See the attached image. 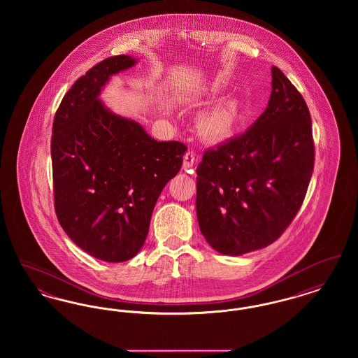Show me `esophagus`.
Returning a JSON list of instances; mask_svg holds the SVG:
<instances>
[{
  "label": "esophagus",
  "instance_id": "1",
  "mask_svg": "<svg viewBox=\"0 0 358 358\" xmlns=\"http://www.w3.org/2000/svg\"><path fill=\"white\" fill-rule=\"evenodd\" d=\"M196 162V154L193 153L192 150H187L185 155H184V164H182V168L187 171L190 169Z\"/></svg>",
  "mask_w": 358,
  "mask_h": 358
}]
</instances>
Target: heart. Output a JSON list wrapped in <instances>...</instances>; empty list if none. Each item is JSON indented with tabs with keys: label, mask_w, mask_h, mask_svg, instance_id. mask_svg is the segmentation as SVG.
Segmentation results:
<instances>
[{
	"label": "heart",
	"mask_w": 358,
	"mask_h": 358,
	"mask_svg": "<svg viewBox=\"0 0 358 358\" xmlns=\"http://www.w3.org/2000/svg\"><path fill=\"white\" fill-rule=\"evenodd\" d=\"M235 126V117L228 107H216L203 114L197 120L200 134L208 141L222 139L232 131Z\"/></svg>",
	"instance_id": "b5f03b06"
}]
</instances>
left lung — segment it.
Instances as JSON below:
<instances>
[{"label":"left lung","mask_w":358,"mask_h":358,"mask_svg":"<svg viewBox=\"0 0 358 358\" xmlns=\"http://www.w3.org/2000/svg\"><path fill=\"white\" fill-rule=\"evenodd\" d=\"M271 96L247 131L205 152L196 212L208 244L222 255L267 247L292 222L314 168L306 102L279 69Z\"/></svg>","instance_id":"left-lung-1"}]
</instances>
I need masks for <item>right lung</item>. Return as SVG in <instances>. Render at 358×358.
Wrapping results in <instances>:
<instances>
[{"instance_id":"add662e5","label":"right lung","mask_w":358,"mask_h":358,"mask_svg":"<svg viewBox=\"0 0 358 358\" xmlns=\"http://www.w3.org/2000/svg\"><path fill=\"white\" fill-rule=\"evenodd\" d=\"M136 63L120 55L87 71L63 98L52 127L57 220L79 248L108 263L141 251L155 203L187 152L181 142L155 141L99 99L114 75Z\"/></svg>"}]
</instances>
